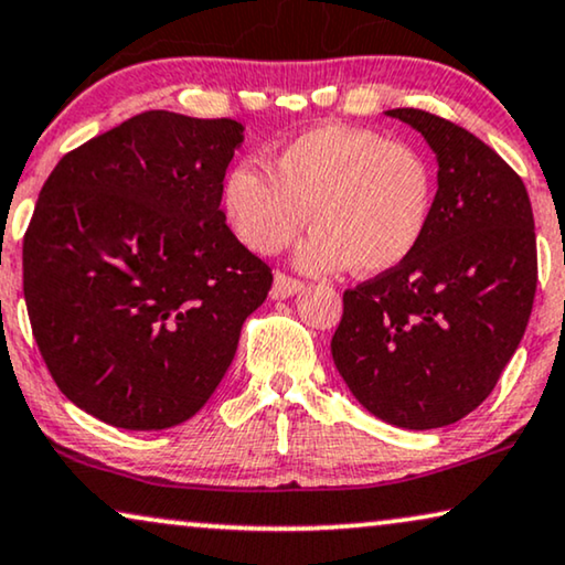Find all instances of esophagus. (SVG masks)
<instances>
[{"label":"esophagus","mask_w":565,"mask_h":565,"mask_svg":"<svg viewBox=\"0 0 565 565\" xmlns=\"http://www.w3.org/2000/svg\"><path fill=\"white\" fill-rule=\"evenodd\" d=\"M305 289V284L299 279H294L289 274H276L274 276V286H271V297L274 299H286V297H294V294Z\"/></svg>","instance_id":"34e87169"}]
</instances>
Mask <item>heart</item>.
I'll use <instances>...</instances> for the list:
<instances>
[{
    "mask_svg": "<svg viewBox=\"0 0 565 565\" xmlns=\"http://www.w3.org/2000/svg\"><path fill=\"white\" fill-rule=\"evenodd\" d=\"M271 172L235 163L222 186L233 233L260 256L284 250L307 225L301 245L309 271L348 264L363 276L404 264L423 241L433 212V173L404 142L365 127L320 125L279 150Z\"/></svg>",
    "mask_w": 565,
    "mask_h": 565,
    "instance_id": "b5f03b06",
    "label": "heart"
}]
</instances>
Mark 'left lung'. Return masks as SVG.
<instances>
[{
	"instance_id": "obj_1",
	"label": "left lung",
	"mask_w": 565,
	"mask_h": 565,
	"mask_svg": "<svg viewBox=\"0 0 565 565\" xmlns=\"http://www.w3.org/2000/svg\"><path fill=\"white\" fill-rule=\"evenodd\" d=\"M438 156L415 253L343 294L330 351L371 415L407 430L458 423L494 392L537 289L527 189L497 150L425 109H388Z\"/></svg>"
}]
</instances>
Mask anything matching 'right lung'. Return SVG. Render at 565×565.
<instances>
[{"label":"right lung","instance_id":"1","mask_svg":"<svg viewBox=\"0 0 565 565\" xmlns=\"http://www.w3.org/2000/svg\"><path fill=\"white\" fill-rule=\"evenodd\" d=\"M243 125L150 109L58 161L22 237V291L51 376L125 430L200 412L274 274L225 225Z\"/></svg>","mask_w":565,"mask_h":565}]
</instances>
